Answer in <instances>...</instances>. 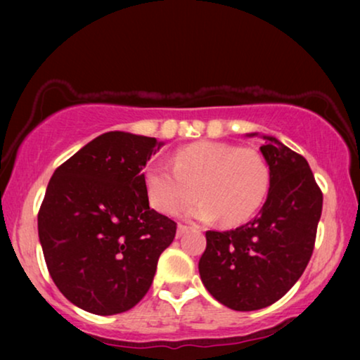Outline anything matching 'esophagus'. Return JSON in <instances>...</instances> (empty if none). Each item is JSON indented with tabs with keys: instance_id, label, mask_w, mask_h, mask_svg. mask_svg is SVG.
<instances>
[{
	"instance_id": "34e87169",
	"label": "esophagus",
	"mask_w": 360,
	"mask_h": 360,
	"mask_svg": "<svg viewBox=\"0 0 360 360\" xmlns=\"http://www.w3.org/2000/svg\"><path fill=\"white\" fill-rule=\"evenodd\" d=\"M188 229H190V226H186V224H181V223H180V224H179V228H176V236H179V238H180V236H184Z\"/></svg>"
}]
</instances>
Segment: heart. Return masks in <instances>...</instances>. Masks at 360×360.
Listing matches in <instances>:
<instances>
[{"label": "heart", "instance_id": "1", "mask_svg": "<svg viewBox=\"0 0 360 360\" xmlns=\"http://www.w3.org/2000/svg\"><path fill=\"white\" fill-rule=\"evenodd\" d=\"M147 198L162 214L175 216L196 196L188 211L200 221L221 218L226 226L249 221L264 205L270 188V169L254 147L200 141L176 149L172 167L154 162L144 172Z\"/></svg>", "mask_w": 360, "mask_h": 360}]
</instances>
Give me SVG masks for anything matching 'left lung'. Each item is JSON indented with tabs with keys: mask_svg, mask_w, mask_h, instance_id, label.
Listing matches in <instances>:
<instances>
[{
	"mask_svg": "<svg viewBox=\"0 0 360 360\" xmlns=\"http://www.w3.org/2000/svg\"><path fill=\"white\" fill-rule=\"evenodd\" d=\"M260 150L270 169L267 200L248 224L206 231L198 269L206 290L236 311L269 307L297 283L311 259L323 193L307 159L275 137Z\"/></svg>",
	"mask_w": 360,
	"mask_h": 360,
	"instance_id": "8db88e82",
	"label": "left lung"
}]
</instances>
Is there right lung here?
Wrapping results in <instances>:
<instances>
[{
  "label": "right lung",
  "mask_w": 360,
  "mask_h": 360,
  "mask_svg": "<svg viewBox=\"0 0 360 360\" xmlns=\"http://www.w3.org/2000/svg\"><path fill=\"white\" fill-rule=\"evenodd\" d=\"M162 142L112 131L53 172L37 214L49 274L78 308L122 313L149 292L176 223L149 206L144 169Z\"/></svg>",
  "instance_id": "add662e5"
}]
</instances>
